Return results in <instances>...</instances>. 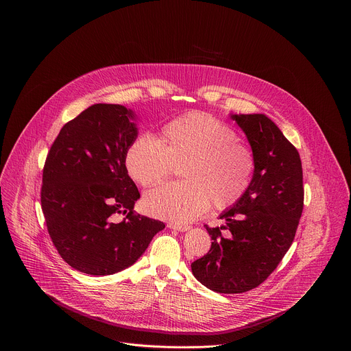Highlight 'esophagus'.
<instances>
[{"label":"esophagus","instance_id":"obj_1","mask_svg":"<svg viewBox=\"0 0 351 351\" xmlns=\"http://www.w3.org/2000/svg\"><path fill=\"white\" fill-rule=\"evenodd\" d=\"M168 228L173 229V230H179V232H187L190 229L189 225H179V223H173V222H169Z\"/></svg>","mask_w":351,"mask_h":351}]
</instances>
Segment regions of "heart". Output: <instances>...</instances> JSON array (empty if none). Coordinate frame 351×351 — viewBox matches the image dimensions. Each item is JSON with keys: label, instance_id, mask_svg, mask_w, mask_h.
Returning <instances> with one entry per match:
<instances>
[{"label": "heart", "instance_id": "1", "mask_svg": "<svg viewBox=\"0 0 351 351\" xmlns=\"http://www.w3.org/2000/svg\"><path fill=\"white\" fill-rule=\"evenodd\" d=\"M183 183H169L147 193V214L187 223L208 208L226 210L240 202L253 179L254 157L237 132L204 112L179 117L162 129L161 141L138 136L129 145L125 167L141 187H153L183 167Z\"/></svg>", "mask_w": 351, "mask_h": 351}]
</instances>
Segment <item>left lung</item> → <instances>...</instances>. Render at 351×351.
Wrapping results in <instances>:
<instances>
[{"mask_svg": "<svg viewBox=\"0 0 351 351\" xmlns=\"http://www.w3.org/2000/svg\"><path fill=\"white\" fill-rule=\"evenodd\" d=\"M232 119L252 145L253 179L240 202L221 214L225 226L206 225L214 241L210 252L191 264L198 282L225 294L252 290L275 271L294 240L304 206L297 148L263 114Z\"/></svg>", "mask_w": 351, "mask_h": 351, "instance_id": "left-lung-1", "label": "left lung"}]
</instances>
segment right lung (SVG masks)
<instances>
[{
    "mask_svg": "<svg viewBox=\"0 0 351 351\" xmlns=\"http://www.w3.org/2000/svg\"><path fill=\"white\" fill-rule=\"evenodd\" d=\"M134 114L94 104L64 125L49 148L41 186L47 230L62 260L95 276L133 265L165 228L134 214L140 193L125 156L137 137ZM125 215L119 221L117 217Z\"/></svg>",
    "mask_w": 351,
    "mask_h": 351,
    "instance_id": "obj_1",
    "label": "right lung"
}]
</instances>
